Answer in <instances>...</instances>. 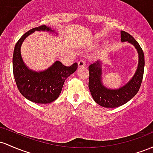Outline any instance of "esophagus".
<instances>
[{"label":"esophagus","mask_w":153,"mask_h":153,"mask_svg":"<svg viewBox=\"0 0 153 153\" xmlns=\"http://www.w3.org/2000/svg\"><path fill=\"white\" fill-rule=\"evenodd\" d=\"M85 65H86V61L85 59H81L79 61V62H78L79 67H82V66H85Z\"/></svg>","instance_id":"1"}]
</instances>
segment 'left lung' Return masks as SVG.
Wrapping results in <instances>:
<instances>
[{
    "label": "left lung",
    "instance_id": "1",
    "mask_svg": "<svg viewBox=\"0 0 153 153\" xmlns=\"http://www.w3.org/2000/svg\"><path fill=\"white\" fill-rule=\"evenodd\" d=\"M121 41H128L135 46L139 53V65L134 76L126 85L118 90L105 88L101 82L100 61L89 66V89L94 100L105 108H116L126 103L138 92L141 86L145 68V56L140 44L128 32L121 31Z\"/></svg>",
    "mask_w": 153,
    "mask_h": 153
}]
</instances>
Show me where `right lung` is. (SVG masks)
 I'll list each match as a JSON object with an SVG mask.
<instances>
[{"instance_id":"1","label":"right lung","mask_w":153,"mask_h":153,"mask_svg":"<svg viewBox=\"0 0 153 153\" xmlns=\"http://www.w3.org/2000/svg\"><path fill=\"white\" fill-rule=\"evenodd\" d=\"M36 30L52 31L49 27L40 25L31 29L20 37L13 54V73L18 90L25 98L36 103H50L59 97L65 80L78 67L77 63L70 66L56 61L44 71L36 72L27 68L22 58L20 48L26 37Z\"/></svg>"}]
</instances>
